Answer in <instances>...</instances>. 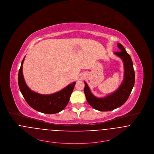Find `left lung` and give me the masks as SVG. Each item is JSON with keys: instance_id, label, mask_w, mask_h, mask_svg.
I'll return each mask as SVG.
<instances>
[{"instance_id": "1", "label": "left lung", "mask_w": 154, "mask_h": 154, "mask_svg": "<svg viewBox=\"0 0 154 154\" xmlns=\"http://www.w3.org/2000/svg\"><path fill=\"white\" fill-rule=\"evenodd\" d=\"M118 46L121 51L115 52L114 54L122 60L124 65V79L118 89L104 98H97L92 94L88 84L84 82V93L86 100L92 108L99 111H112L124 105L135 84V72L131 57L121 43H118Z\"/></svg>"}]
</instances>
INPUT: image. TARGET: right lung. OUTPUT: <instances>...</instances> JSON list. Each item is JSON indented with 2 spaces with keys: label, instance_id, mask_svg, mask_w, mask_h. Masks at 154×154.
<instances>
[{
  "label": "right lung",
  "instance_id": "obj_1",
  "mask_svg": "<svg viewBox=\"0 0 154 154\" xmlns=\"http://www.w3.org/2000/svg\"><path fill=\"white\" fill-rule=\"evenodd\" d=\"M23 59L18 73V84L20 91L25 100L35 110L39 112L53 114L62 111L67 105L76 82L69 84L61 91L52 94L42 95L30 90L25 83L22 72Z\"/></svg>",
  "mask_w": 154,
  "mask_h": 154
}]
</instances>
